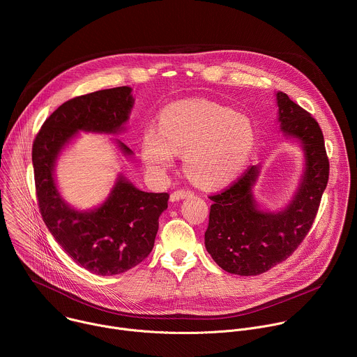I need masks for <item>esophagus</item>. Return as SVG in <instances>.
I'll use <instances>...</instances> for the list:
<instances>
[{
	"label": "esophagus",
	"instance_id": "34e87169",
	"mask_svg": "<svg viewBox=\"0 0 357 357\" xmlns=\"http://www.w3.org/2000/svg\"><path fill=\"white\" fill-rule=\"evenodd\" d=\"M189 196H192V192L190 190H183V189H181V190H175L174 193H171V202H178V200H182V199H185V197H189Z\"/></svg>",
	"mask_w": 357,
	"mask_h": 357
}]
</instances>
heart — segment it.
Masks as SVG:
<instances>
[{"instance_id": "heart-1", "label": "heart", "mask_w": 357, "mask_h": 357, "mask_svg": "<svg viewBox=\"0 0 357 357\" xmlns=\"http://www.w3.org/2000/svg\"><path fill=\"white\" fill-rule=\"evenodd\" d=\"M256 130L247 116L209 100L169 105L141 138V158L154 176H164L183 154L186 175L203 188L231 182L248 162Z\"/></svg>"}]
</instances>
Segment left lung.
<instances>
[{"label": "left lung", "instance_id": "8db88e82", "mask_svg": "<svg viewBox=\"0 0 357 357\" xmlns=\"http://www.w3.org/2000/svg\"><path fill=\"white\" fill-rule=\"evenodd\" d=\"M277 123L285 139L302 149L303 168L296 189L278 211L256 200L261 164L252 165L213 205L205 247L215 263L237 275H259L287 260L310 231L329 178V161L319 124L282 91L275 93Z\"/></svg>", "mask_w": 357, "mask_h": 357}]
</instances>
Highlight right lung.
Returning <instances> with one entry per match:
<instances>
[{
    "instance_id": "1",
    "label": "right lung",
    "mask_w": 357,
    "mask_h": 357,
    "mask_svg": "<svg viewBox=\"0 0 357 357\" xmlns=\"http://www.w3.org/2000/svg\"><path fill=\"white\" fill-rule=\"evenodd\" d=\"M132 106L128 86L75 97L46 119L32 146L36 196L47 230L76 264L97 275L121 274L148 256L169 195L144 192L121 172L103 202L77 209L59 190L56 164L80 132L110 137L124 132ZM110 139L123 157H132L124 142Z\"/></svg>"
}]
</instances>
